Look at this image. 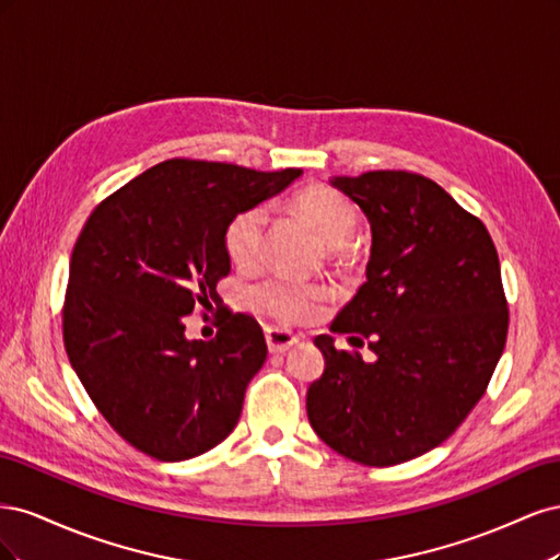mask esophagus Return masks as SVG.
<instances>
[{
  "mask_svg": "<svg viewBox=\"0 0 560 560\" xmlns=\"http://www.w3.org/2000/svg\"><path fill=\"white\" fill-rule=\"evenodd\" d=\"M264 336H266V346L270 352H284V350H290L294 343H299V336H294L292 331L278 329V327H266Z\"/></svg>",
  "mask_w": 560,
  "mask_h": 560,
  "instance_id": "obj_1",
  "label": "esophagus"
}]
</instances>
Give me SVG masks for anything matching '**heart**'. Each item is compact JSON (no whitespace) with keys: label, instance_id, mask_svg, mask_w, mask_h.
Wrapping results in <instances>:
<instances>
[{"label":"heart","instance_id":"obj_1","mask_svg":"<svg viewBox=\"0 0 560 560\" xmlns=\"http://www.w3.org/2000/svg\"><path fill=\"white\" fill-rule=\"evenodd\" d=\"M296 214L306 222L317 238L325 243L329 259H348L358 247L354 229L360 214L352 202L329 186H311L294 198ZM266 233L264 208H247L235 214L224 233V247L233 266L252 268L261 257ZM325 282H299L290 278H266L249 290L254 311L273 317L280 325H303L329 299Z\"/></svg>","mask_w":560,"mask_h":560}]
</instances>
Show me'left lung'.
Here are the masks:
<instances>
[{"instance_id":"8db88e82","label":"left lung","mask_w":560,"mask_h":560,"mask_svg":"<svg viewBox=\"0 0 560 560\" xmlns=\"http://www.w3.org/2000/svg\"><path fill=\"white\" fill-rule=\"evenodd\" d=\"M331 186L371 224L366 282L331 331L366 341L376 360L317 336L325 371L308 387V420L354 463L399 465L446 442L502 358L510 311L498 249L479 217L422 175L371 171Z\"/></svg>"}]
</instances>
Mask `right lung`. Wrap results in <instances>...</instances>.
I'll use <instances>...</instances> for the list:
<instances>
[{
	"mask_svg": "<svg viewBox=\"0 0 560 560\" xmlns=\"http://www.w3.org/2000/svg\"><path fill=\"white\" fill-rule=\"evenodd\" d=\"M299 175L171 159L107 196L83 224L62 306L65 350L130 446L179 463L238 425L247 383L266 362L264 331L226 311L214 338L189 341L184 315L219 301L231 219Z\"/></svg>",
	"mask_w": 560,
	"mask_h": 560,
	"instance_id": "obj_1",
	"label": "right lung"
}]
</instances>
